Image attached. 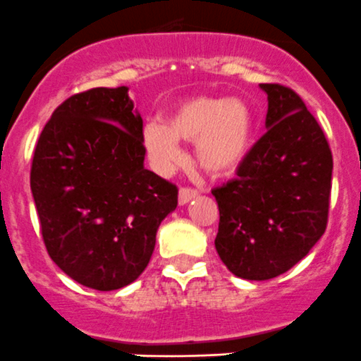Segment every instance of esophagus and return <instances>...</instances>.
Listing matches in <instances>:
<instances>
[{
  "label": "esophagus",
  "instance_id": "esophagus-1",
  "mask_svg": "<svg viewBox=\"0 0 361 361\" xmlns=\"http://www.w3.org/2000/svg\"><path fill=\"white\" fill-rule=\"evenodd\" d=\"M198 196V191L192 188H180L179 191V203L180 205H185V203L191 202L192 198H196Z\"/></svg>",
  "mask_w": 361,
  "mask_h": 361
}]
</instances>
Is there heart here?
Here are the masks:
<instances>
[{
    "label": "heart",
    "mask_w": 361,
    "mask_h": 361,
    "mask_svg": "<svg viewBox=\"0 0 361 361\" xmlns=\"http://www.w3.org/2000/svg\"><path fill=\"white\" fill-rule=\"evenodd\" d=\"M255 137V116L245 102L219 96H195L173 106L163 123L142 131L145 152L156 169L179 165V142H195L200 166L212 176L233 173L247 158Z\"/></svg>",
    "instance_id": "obj_1"
}]
</instances>
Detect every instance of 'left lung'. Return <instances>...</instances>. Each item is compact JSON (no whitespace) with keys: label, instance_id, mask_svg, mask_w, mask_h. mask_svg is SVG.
<instances>
[{"label":"left lung","instance_id":"obj_1","mask_svg":"<svg viewBox=\"0 0 361 361\" xmlns=\"http://www.w3.org/2000/svg\"><path fill=\"white\" fill-rule=\"evenodd\" d=\"M267 92V133L237 169L212 189L219 207L216 251L231 274L267 281L309 255L326 230L331 191L330 145L293 89Z\"/></svg>","mask_w":361,"mask_h":361}]
</instances>
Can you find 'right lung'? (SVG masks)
<instances>
[{
  "label": "right lung",
  "mask_w": 361,
  "mask_h": 361,
  "mask_svg": "<svg viewBox=\"0 0 361 361\" xmlns=\"http://www.w3.org/2000/svg\"><path fill=\"white\" fill-rule=\"evenodd\" d=\"M140 114L126 85L70 96L35 147L31 192L52 262L82 286L112 291L138 279L176 184L144 166Z\"/></svg>",
  "instance_id": "1"
}]
</instances>
